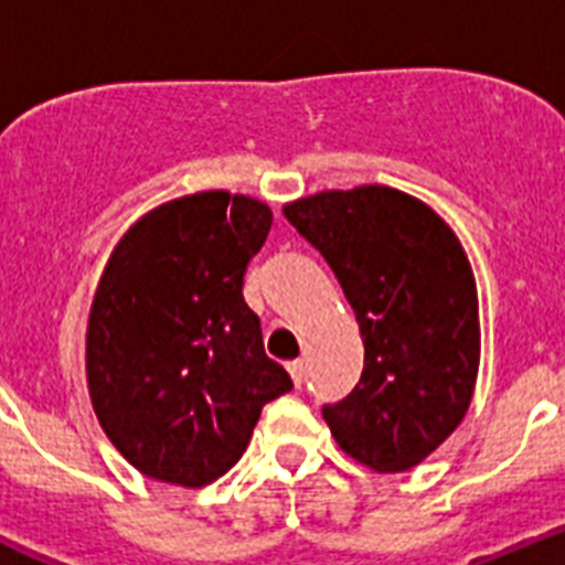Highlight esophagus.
Returning a JSON list of instances; mask_svg holds the SVG:
<instances>
[{"label": "esophagus", "instance_id": "34e87169", "mask_svg": "<svg viewBox=\"0 0 565 565\" xmlns=\"http://www.w3.org/2000/svg\"><path fill=\"white\" fill-rule=\"evenodd\" d=\"M288 371H291L294 384L302 387V382H306V362H302V359H294V362H288Z\"/></svg>", "mask_w": 565, "mask_h": 565}]
</instances>
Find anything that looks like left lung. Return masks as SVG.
<instances>
[{
  "label": "left lung",
  "mask_w": 565,
  "mask_h": 565,
  "mask_svg": "<svg viewBox=\"0 0 565 565\" xmlns=\"http://www.w3.org/2000/svg\"><path fill=\"white\" fill-rule=\"evenodd\" d=\"M337 274L364 367L322 416L348 456L404 472L461 424L478 376V297L452 228L387 186L319 192L282 209Z\"/></svg>",
  "instance_id": "1"
}]
</instances>
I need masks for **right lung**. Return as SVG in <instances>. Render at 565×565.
<instances>
[{
  "label": "right lung",
  "instance_id": "obj_1",
  "mask_svg": "<svg viewBox=\"0 0 565 565\" xmlns=\"http://www.w3.org/2000/svg\"><path fill=\"white\" fill-rule=\"evenodd\" d=\"M266 203L201 192L152 209L115 246L89 308L87 382L109 441L147 478L206 487L294 387L266 356L243 277Z\"/></svg>",
  "mask_w": 565,
  "mask_h": 565
}]
</instances>
